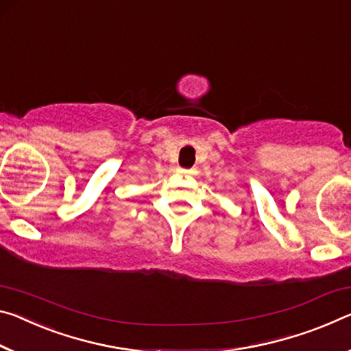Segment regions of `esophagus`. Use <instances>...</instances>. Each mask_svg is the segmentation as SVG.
<instances>
[{
	"mask_svg": "<svg viewBox=\"0 0 351 351\" xmlns=\"http://www.w3.org/2000/svg\"><path fill=\"white\" fill-rule=\"evenodd\" d=\"M178 175L180 176H184V178H192L195 175V170H187V169H178Z\"/></svg>",
	"mask_w": 351,
	"mask_h": 351,
	"instance_id": "34e87169",
	"label": "esophagus"
}]
</instances>
